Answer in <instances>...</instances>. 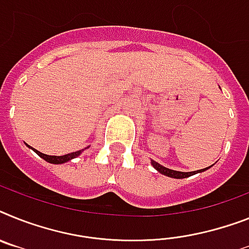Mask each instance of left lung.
<instances>
[{
    "label": "left lung",
    "mask_w": 249,
    "mask_h": 249,
    "mask_svg": "<svg viewBox=\"0 0 249 249\" xmlns=\"http://www.w3.org/2000/svg\"><path fill=\"white\" fill-rule=\"evenodd\" d=\"M150 163H152V166L156 168L157 171L160 173H162V175H164V176H168V177H172V178H186V177H190L192 176V175H195V173H200V172H204V171L209 170L210 167H206V168H204V170H199V171H194V172H179V171H173V170H170V168H166V167H163L162 164L157 163L156 160H150Z\"/></svg>",
    "instance_id": "obj_1"
}]
</instances>
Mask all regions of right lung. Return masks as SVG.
<instances>
[{"mask_svg":"<svg viewBox=\"0 0 249 249\" xmlns=\"http://www.w3.org/2000/svg\"><path fill=\"white\" fill-rule=\"evenodd\" d=\"M28 145V144H26ZM29 147V145H28ZM89 148V147H87ZM33 150H34L35 153L37 154L39 157H41L43 160H45L47 162H49V163H53V164H60V163H66V162H68V160H73V158H76V157H78L79 154L82 153V150H77V152H73V153H68V154H64V156H48V154H44V153H40L39 150L34 149L33 148Z\"/></svg>","mask_w":249,"mask_h":249,"instance_id":"add662e5","label":"right lung"}]
</instances>
